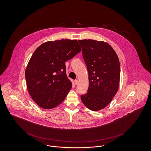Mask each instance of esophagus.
I'll return each instance as SVG.
<instances>
[{"label":"esophagus","instance_id":"34e87169","mask_svg":"<svg viewBox=\"0 0 151 151\" xmlns=\"http://www.w3.org/2000/svg\"><path fill=\"white\" fill-rule=\"evenodd\" d=\"M74 82H75L76 85H77L78 83V82H79V81L78 80H76L74 81Z\"/></svg>","mask_w":151,"mask_h":151}]
</instances>
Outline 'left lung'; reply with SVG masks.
I'll list each match as a JSON object with an SVG mask.
<instances>
[{"label":"left lung","mask_w":151,"mask_h":151,"mask_svg":"<svg viewBox=\"0 0 151 151\" xmlns=\"http://www.w3.org/2000/svg\"><path fill=\"white\" fill-rule=\"evenodd\" d=\"M89 73L88 92L81 96L85 106L91 111L107 106L119 90L120 65L111 45L104 41L78 40Z\"/></svg>","instance_id":"obj_1"}]
</instances>
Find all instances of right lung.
Here are the masks:
<instances>
[{
    "label": "right lung",
    "mask_w": 151,
    "mask_h": 151,
    "mask_svg": "<svg viewBox=\"0 0 151 151\" xmlns=\"http://www.w3.org/2000/svg\"><path fill=\"white\" fill-rule=\"evenodd\" d=\"M81 51L77 40L46 42L35 50L25 70L27 88L40 108L51 109L61 104L72 87L65 62Z\"/></svg>",
    "instance_id": "1"
}]
</instances>
